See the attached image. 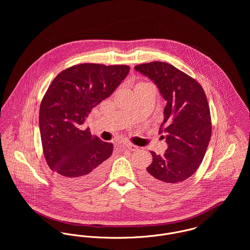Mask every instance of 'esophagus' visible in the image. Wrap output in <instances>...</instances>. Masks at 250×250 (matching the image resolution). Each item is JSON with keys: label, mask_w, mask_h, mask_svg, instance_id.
<instances>
[{"label": "esophagus", "mask_w": 250, "mask_h": 250, "mask_svg": "<svg viewBox=\"0 0 250 250\" xmlns=\"http://www.w3.org/2000/svg\"><path fill=\"white\" fill-rule=\"evenodd\" d=\"M125 147L127 148V149H129L130 151H137L138 150V146H136V145H134V144H132V143H125Z\"/></svg>", "instance_id": "1"}]
</instances>
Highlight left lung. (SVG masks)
<instances>
[{"label": "left lung", "mask_w": 250, "mask_h": 250, "mask_svg": "<svg viewBox=\"0 0 250 250\" xmlns=\"http://www.w3.org/2000/svg\"><path fill=\"white\" fill-rule=\"evenodd\" d=\"M135 69L151 79L167 101L160 133L167 134L168 147L163 156L151 151L152 164L142 176L158 189H170L193 175L205 156L212 134L208 100L196 80L169 63L152 62Z\"/></svg>", "instance_id": "left-lung-1"}]
</instances>
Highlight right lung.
Instances as JSON below:
<instances>
[{"instance_id": "add662e5", "label": "right lung", "mask_w": 250, "mask_h": 250, "mask_svg": "<svg viewBox=\"0 0 250 250\" xmlns=\"http://www.w3.org/2000/svg\"><path fill=\"white\" fill-rule=\"evenodd\" d=\"M129 71L128 65H74L54 79L41 101L39 130L45 160L73 188L95 185L107 172L113 144L91 136L83 124Z\"/></svg>"}]
</instances>
